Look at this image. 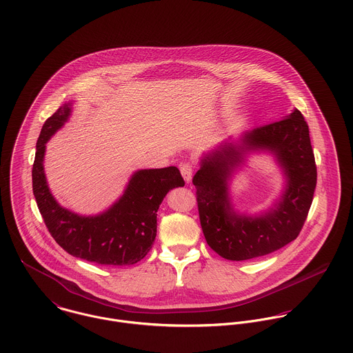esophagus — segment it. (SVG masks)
I'll list each match as a JSON object with an SVG mask.
<instances>
[{
	"mask_svg": "<svg viewBox=\"0 0 353 353\" xmlns=\"http://www.w3.org/2000/svg\"><path fill=\"white\" fill-rule=\"evenodd\" d=\"M181 174H182L185 182L189 183L192 181V178H193V165L190 163H183L181 165Z\"/></svg>",
	"mask_w": 353,
	"mask_h": 353,
	"instance_id": "1",
	"label": "esophagus"
}]
</instances>
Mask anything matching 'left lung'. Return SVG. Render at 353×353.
Listing matches in <instances>:
<instances>
[{
  "label": "left lung",
  "mask_w": 353,
  "mask_h": 353,
  "mask_svg": "<svg viewBox=\"0 0 353 353\" xmlns=\"http://www.w3.org/2000/svg\"><path fill=\"white\" fill-rule=\"evenodd\" d=\"M250 152H270L285 176L282 196L255 215L234 210L229 181ZM206 243L220 256L245 261L276 252L295 241L316 186V165L308 125L295 108L284 119L230 137L205 153L193 178Z\"/></svg>",
  "instance_id": "left-lung-1"
}]
</instances>
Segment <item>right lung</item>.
I'll return each instance as SVG.
<instances>
[{
    "label": "right lung",
    "instance_id": "add662e5",
    "mask_svg": "<svg viewBox=\"0 0 353 353\" xmlns=\"http://www.w3.org/2000/svg\"><path fill=\"white\" fill-rule=\"evenodd\" d=\"M73 101L63 103L45 122L32 165V190L39 212L55 242L73 256L99 265H133L152 249L157 209L165 194L185 181L174 165L137 170L123 194L99 214L74 213L54 199L45 174L46 144L69 119Z\"/></svg>",
    "mask_w": 353,
    "mask_h": 353
}]
</instances>
